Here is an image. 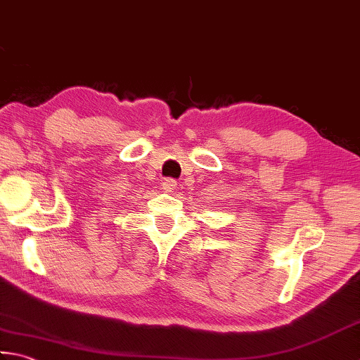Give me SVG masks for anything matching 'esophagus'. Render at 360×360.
Here are the masks:
<instances>
[{"mask_svg": "<svg viewBox=\"0 0 360 360\" xmlns=\"http://www.w3.org/2000/svg\"><path fill=\"white\" fill-rule=\"evenodd\" d=\"M161 186H162V189H165L166 193H172L175 188H177V180H174V179H166L165 181L161 183Z\"/></svg>", "mask_w": 360, "mask_h": 360, "instance_id": "34e87169", "label": "esophagus"}]
</instances>
